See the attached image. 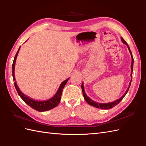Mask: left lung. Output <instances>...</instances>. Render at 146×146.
Returning <instances> with one entry per match:
<instances>
[{
	"instance_id": "left-lung-1",
	"label": "left lung",
	"mask_w": 146,
	"mask_h": 146,
	"mask_svg": "<svg viewBox=\"0 0 146 146\" xmlns=\"http://www.w3.org/2000/svg\"><path fill=\"white\" fill-rule=\"evenodd\" d=\"M121 41H122V42H123V43L126 44V45H127V48H128V50H129V52H130V54H131V58H132V62H131V81H130L129 84V86H128V88H127V90L126 91V92H125V93L123 94V96H122L120 98H119V99H117V100H116V101H113V102L107 103H98V102H95V101H94L93 100L90 99V98L86 95V93H85V91H84V86H83V83H82V84H81V89H82L83 97H84V100H85V101H86V102H87L90 105H91V106H94V107L97 108H100V109H103V110H109V109H111V108H113V107L115 106H116V105H117L118 103H119L123 99V98H124V96H126V94H127V93L128 92V90H129V89L130 86H131V84L132 77H133L134 58H133V54H132V53H131V50H130L129 46V45H127V43L126 42V41H125V40H124L123 38H122V37H121Z\"/></svg>"
}]
</instances>
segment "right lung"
<instances>
[{
  "label": "right lung",
  "mask_w": 146,
  "mask_h": 146,
  "mask_svg": "<svg viewBox=\"0 0 146 146\" xmlns=\"http://www.w3.org/2000/svg\"><path fill=\"white\" fill-rule=\"evenodd\" d=\"M20 48V47H19L17 52V53H16V55L14 57V59H13V64H12L13 79V81H15L14 85L15 87V89L19 94V95L20 96V98H22V100L24 101L25 103L28 104L29 106H30L31 108H32L33 109H34L39 112L46 111L52 110L54 108H55L56 106H58V104L60 103V101L61 100V96H62L63 90L64 88V87H65V86L66 85L67 81H68L70 78H68L66 79L64 81H63V82L61 83L59 88L57 90L56 93H55V95H54L52 98H51L50 99H48L47 100H44V101H38V100H33V99H32V98L26 96L25 94H23L22 91L20 90L17 84L16 81H15V73H14L15 62H16V59H17V57Z\"/></svg>",
  "instance_id": "obj_1"
}]
</instances>
